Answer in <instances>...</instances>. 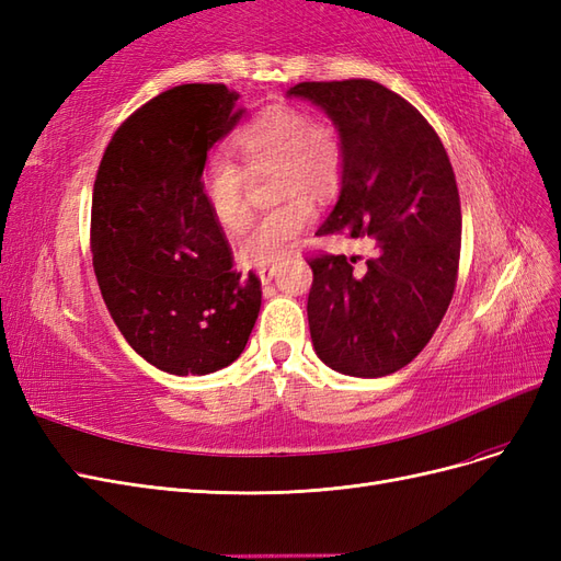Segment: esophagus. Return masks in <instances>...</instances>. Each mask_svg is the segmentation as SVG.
Segmentation results:
<instances>
[{
    "label": "esophagus",
    "mask_w": 561,
    "mask_h": 561,
    "mask_svg": "<svg viewBox=\"0 0 561 561\" xmlns=\"http://www.w3.org/2000/svg\"><path fill=\"white\" fill-rule=\"evenodd\" d=\"M276 271H278L276 266H264V268H260V271H257V278H260V283H262V285H268L271 280L276 278Z\"/></svg>",
    "instance_id": "34e87169"
}]
</instances>
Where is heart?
<instances>
[{
    "label": "heart",
    "instance_id": "heart-1",
    "mask_svg": "<svg viewBox=\"0 0 561 561\" xmlns=\"http://www.w3.org/2000/svg\"><path fill=\"white\" fill-rule=\"evenodd\" d=\"M231 151L245 175L274 173V198H291L257 217L236 245L245 268L276 264L293 252L313 222L311 203L300 196H328L344 173V145L328 122L293 105H271L233 135ZM203 206L213 222L236 233L248 219L245 178L227 159H210L198 178Z\"/></svg>",
    "mask_w": 561,
    "mask_h": 561
}]
</instances>
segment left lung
Returning <instances> with one entry per match:
<instances>
[{
	"label": "left lung",
	"mask_w": 561,
	"mask_h": 561,
	"mask_svg": "<svg viewBox=\"0 0 561 561\" xmlns=\"http://www.w3.org/2000/svg\"><path fill=\"white\" fill-rule=\"evenodd\" d=\"M328 114L344 145V173L318 233L371 241L377 254L311 260L309 330L339 375H393L431 342L454 295L461 203L447 151L404 98L369 79L304 81L285 93Z\"/></svg>",
	"instance_id": "8db88e82"
}]
</instances>
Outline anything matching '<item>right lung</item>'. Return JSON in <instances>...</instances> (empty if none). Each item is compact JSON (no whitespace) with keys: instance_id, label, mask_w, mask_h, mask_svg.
Returning a JSON list of instances; mask_svg holds the SVG:
<instances>
[{"instance_id":"right-lung-1","label":"right lung","mask_w":561,"mask_h":561,"mask_svg":"<svg viewBox=\"0 0 561 561\" xmlns=\"http://www.w3.org/2000/svg\"><path fill=\"white\" fill-rule=\"evenodd\" d=\"M225 83H184L118 126L93 186V268L130 348L161 371L203 377L243 353L260 280L231 271V250L203 206L208 151L241 122Z\"/></svg>"}]
</instances>
